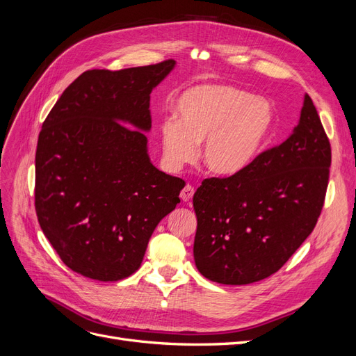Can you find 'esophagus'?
<instances>
[{
  "instance_id": "1",
  "label": "esophagus",
  "mask_w": 356,
  "mask_h": 356,
  "mask_svg": "<svg viewBox=\"0 0 356 356\" xmlns=\"http://www.w3.org/2000/svg\"><path fill=\"white\" fill-rule=\"evenodd\" d=\"M193 194H194V188L190 186V184H187V186L181 190L179 197L182 199V202H188L193 197Z\"/></svg>"
}]
</instances>
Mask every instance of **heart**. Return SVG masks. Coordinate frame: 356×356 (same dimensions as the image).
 Listing matches in <instances>:
<instances>
[{"label": "heart", "instance_id": "b5f03b06", "mask_svg": "<svg viewBox=\"0 0 356 356\" xmlns=\"http://www.w3.org/2000/svg\"><path fill=\"white\" fill-rule=\"evenodd\" d=\"M274 107L262 97L231 83H202L184 91L175 116L161 122V144L169 166L179 168L195 154L218 177H232L261 153L273 131Z\"/></svg>", "mask_w": 356, "mask_h": 356}]
</instances>
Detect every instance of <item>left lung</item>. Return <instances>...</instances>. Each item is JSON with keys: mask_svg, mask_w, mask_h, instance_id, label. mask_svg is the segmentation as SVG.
I'll return each instance as SVG.
<instances>
[{"mask_svg": "<svg viewBox=\"0 0 356 356\" xmlns=\"http://www.w3.org/2000/svg\"><path fill=\"white\" fill-rule=\"evenodd\" d=\"M332 149L308 94L289 138L240 174L203 179L194 193V262L219 284L243 286L277 273L321 213Z\"/></svg>", "mask_w": 356, "mask_h": 356, "instance_id": "8db88e82", "label": "left lung"}]
</instances>
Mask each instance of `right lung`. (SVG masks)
Wrapping results in <instances>:
<instances>
[{"mask_svg": "<svg viewBox=\"0 0 356 356\" xmlns=\"http://www.w3.org/2000/svg\"><path fill=\"white\" fill-rule=\"evenodd\" d=\"M175 60L83 72L42 124L35 209L60 259L83 277L119 281L140 268L157 224L179 203L181 178L150 161V94Z\"/></svg>", "mask_w": 356, "mask_h": 356, "instance_id": "add662e5", "label": "right lung"}]
</instances>
